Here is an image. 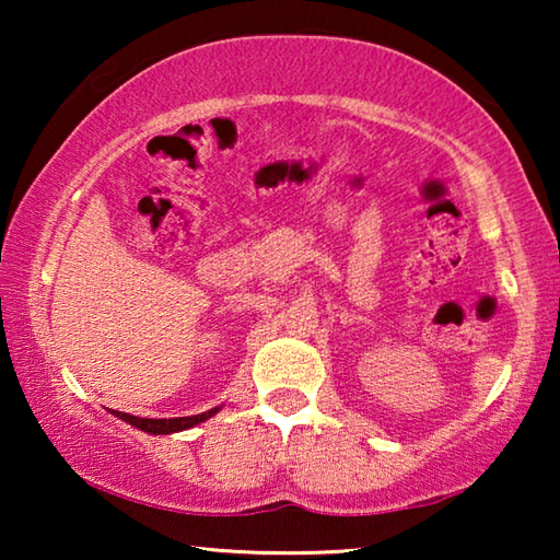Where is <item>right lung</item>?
I'll list each match as a JSON object with an SVG mask.
<instances>
[{
  "mask_svg": "<svg viewBox=\"0 0 560 560\" xmlns=\"http://www.w3.org/2000/svg\"><path fill=\"white\" fill-rule=\"evenodd\" d=\"M120 420H126L132 428L143 430L148 434H173V432H183L195 428V424H200L205 420H210L214 412H220V407H212V410H207L202 415H189V417H173V420H150V417H136V415H128V412H118V410H110Z\"/></svg>",
  "mask_w": 560,
  "mask_h": 560,
  "instance_id": "1",
  "label": "right lung"
}]
</instances>
